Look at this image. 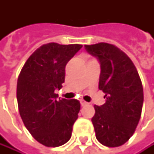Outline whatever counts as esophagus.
<instances>
[{
	"label": "esophagus",
	"instance_id": "1",
	"mask_svg": "<svg viewBox=\"0 0 154 154\" xmlns=\"http://www.w3.org/2000/svg\"><path fill=\"white\" fill-rule=\"evenodd\" d=\"M80 104H81L82 106H85V105L87 104V103L85 102V100H80Z\"/></svg>",
	"mask_w": 154,
	"mask_h": 154
}]
</instances>
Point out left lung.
<instances>
[{
    "label": "left lung",
    "mask_w": 154,
    "mask_h": 154,
    "mask_svg": "<svg viewBox=\"0 0 154 154\" xmlns=\"http://www.w3.org/2000/svg\"><path fill=\"white\" fill-rule=\"evenodd\" d=\"M100 66L99 88L105 103L95 105L91 119L96 139L107 147L126 143L137 128L143 104V88L130 58L117 47L100 42L85 45Z\"/></svg>",
    "instance_id": "1"
}]
</instances>
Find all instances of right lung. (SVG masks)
<instances>
[{
	"label": "right lung",
	"mask_w": 154,
	"mask_h": 154,
	"mask_svg": "<svg viewBox=\"0 0 154 154\" xmlns=\"http://www.w3.org/2000/svg\"><path fill=\"white\" fill-rule=\"evenodd\" d=\"M82 48L79 44H44L24 64L17 79L16 98L20 116L33 138L47 147L66 143L79 117L78 100L59 99L68 61Z\"/></svg>",
	"instance_id": "add662e5"
}]
</instances>
